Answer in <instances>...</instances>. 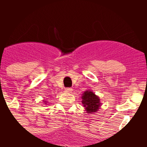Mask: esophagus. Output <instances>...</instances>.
Masks as SVG:
<instances>
[{
    "mask_svg": "<svg viewBox=\"0 0 147 147\" xmlns=\"http://www.w3.org/2000/svg\"><path fill=\"white\" fill-rule=\"evenodd\" d=\"M72 91H73V89L71 88H65V93H72Z\"/></svg>",
    "mask_w": 147,
    "mask_h": 147,
    "instance_id": "esophagus-1",
    "label": "esophagus"
}]
</instances>
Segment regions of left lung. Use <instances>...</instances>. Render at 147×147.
Here are the masks:
<instances>
[{
  "label": "left lung",
  "mask_w": 147,
  "mask_h": 147,
  "mask_svg": "<svg viewBox=\"0 0 147 147\" xmlns=\"http://www.w3.org/2000/svg\"><path fill=\"white\" fill-rule=\"evenodd\" d=\"M82 103L85 107L87 113L92 114L96 113L101 107L102 103L100 98L92 90H86L82 95Z\"/></svg>",
  "instance_id": "1"
}]
</instances>
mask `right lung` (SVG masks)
I'll use <instances>...</instances> for the list:
<instances>
[{
    "instance_id": "obj_1",
    "label": "right lung",
    "mask_w": 147,
    "mask_h": 147,
    "mask_svg": "<svg viewBox=\"0 0 147 147\" xmlns=\"http://www.w3.org/2000/svg\"><path fill=\"white\" fill-rule=\"evenodd\" d=\"M48 101L47 100H43V105H48Z\"/></svg>"
}]
</instances>
